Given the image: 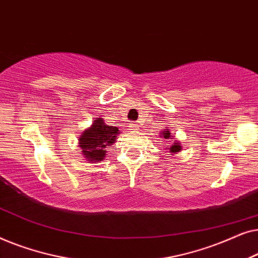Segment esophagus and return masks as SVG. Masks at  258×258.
Masks as SVG:
<instances>
[{"mask_svg":"<svg viewBox=\"0 0 258 258\" xmlns=\"http://www.w3.org/2000/svg\"><path fill=\"white\" fill-rule=\"evenodd\" d=\"M129 128H130V130H139L140 125L137 124L136 122H130L129 123Z\"/></svg>","mask_w":258,"mask_h":258,"instance_id":"obj_1","label":"esophagus"}]
</instances>
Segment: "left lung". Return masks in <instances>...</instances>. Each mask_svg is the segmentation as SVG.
Here are the masks:
<instances>
[{"label":"left lung","instance_id":"1","mask_svg":"<svg viewBox=\"0 0 258 258\" xmlns=\"http://www.w3.org/2000/svg\"><path fill=\"white\" fill-rule=\"evenodd\" d=\"M162 137H164V139H169V136H170V133L167 132V133H162ZM181 150V146H179L178 143H174V146H171L170 148V151L171 153H177V151Z\"/></svg>","mask_w":258,"mask_h":258}]
</instances>
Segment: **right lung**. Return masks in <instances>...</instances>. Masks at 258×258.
<instances>
[{
	"instance_id": "add662e5",
	"label": "right lung",
	"mask_w": 258,
	"mask_h": 258,
	"mask_svg": "<svg viewBox=\"0 0 258 258\" xmlns=\"http://www.w3.org/2000/svg\"><path fill=\"white\" fill-rule=\"evenodd\" d=\"M117 134V126L105 124L102 118L94 119L93 125L84 130L80 137L81 150L90 162L102 161L105 156V149L114 143Z\"/></svg>"
}]
</instances>
